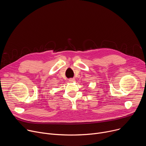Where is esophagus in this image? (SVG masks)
I'll return each mask as SVG.
<instances>
[{
	"label": "esophagus",
	"mask_w": 146,
	"mask_h": 146,
	"mask_svg": "<svg viewBox=\"0 0 146 146\" xmlns=\"http://www.w3.org/2000/svg\"><path fill=\"white\" fill-rule=\"evenodd\" d=\"M74 81H75L74 78H70V79L69 80V81L70 82H74Z\"/></svg>",
	"instance_id": "esophagus-1"
}]
</instances>
